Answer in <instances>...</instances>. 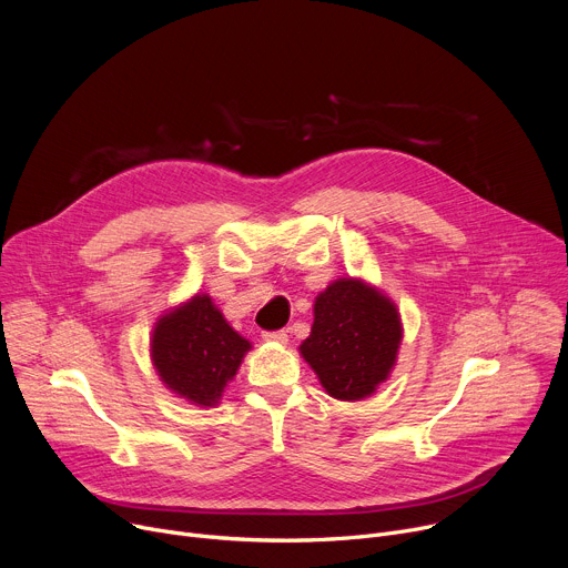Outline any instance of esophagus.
I'll return each instance as SVG.
<instances>
[{"label":"esophagus","instance_id":"1","mask_svg":"<svg viewBox=\"0 0 568 568\" xmlns=\"http://www.w3.org/2000/svg\"><path fill=\"white\" fill-rule=\"evenodd\" d=\"M267 342H274V344H287V331H274V333H265L263 335Z\"/></svg>","mask_w":568,"mask_h":568}]
</instances>
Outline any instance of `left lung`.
Wrapping results in <instances>:
<instances>
[{"mask_svg":"<svg viewBox=\"0 0 568 568\" xmlns=\"http://www.w3.org/2000/svg\"><path fill=\"white\" fill-rule=\"evenodd\" d=\"M399 342L395 303L359 278H339L316 296L312 333L298 351L328 395L355 402L390 375Z\"/></svg>","mask_w":568,"mask_h":568,"instance_id":"obj_1","label":"left lung"}]
</instances>
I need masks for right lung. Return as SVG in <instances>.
Segmentation results:
<instances>
[{"mask_svg":"<svg viewBox=\"0 0 568 568\" xmlns=\"http://www.w3.org/2000/svg\"><path fill=\"white\" fill-rule=\"evenodd\" d=\"M252 344L213 305L195 294L154 323L150 357L159 379L195 407H215Z\"/></svg>","mask_w":568,"mask_h":568,"instance_id":"add662e5","label":"right lung"}]
</instances>
